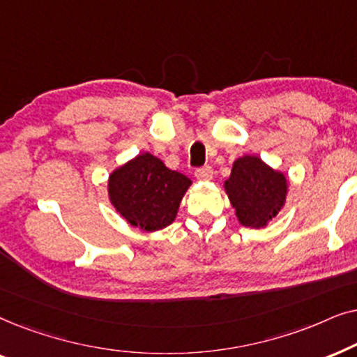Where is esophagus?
<instances>
[{"label": "esophagus", "mask_w": 357, "mask_h": 357, "mask_svg": "<svg viewBox=\"0 0 357 357\" xmlns=\"http://www.w3.org/2000/svg\"><path fill=\"white\" fill-rule=\"evenodd\" d=\"M195 177L198 180H203V182H208V180L213 178V169L209 165H204V167H199L195 170Z\"/></svg>", "instance_id": "obj_1"}]
</instances>
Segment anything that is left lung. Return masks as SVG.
I'll return each mask as SVG.
<instances>
[{"label": "left lung", "mask_w": 357, "mask_h": 357, "mask_svg": "<svg viewBox=\"0 0 357 357\" xmlns=\"http://www.w3.org/2000/svg\"><path fill=\"white\" fill-rule=\"evenodd\" d=\"M224 188L238 222L245 227L260 229L284 206L287 178L257 155H243L234 162Z\"/></svg>", "instance_id": "obj_1"}]
</instances>
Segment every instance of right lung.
Masks as SVG:
<instances>
[{"label": "right lung", "mask_w": 357, "mask_h": 357, "mask_svg": "<svg viewBox=\"0 0 357 357\" xmlns=\"http://www.w3.org/2000/svg\"><path fill=\"white\" fill-rule=\"evenodd\" d=\"M190 185L192 180L187 175L170 170L159 158L143 153L109 175V198L126 222L154 232L174 222Z\"/></svg>", "instance_id": "add662e5"}]
</instances>
